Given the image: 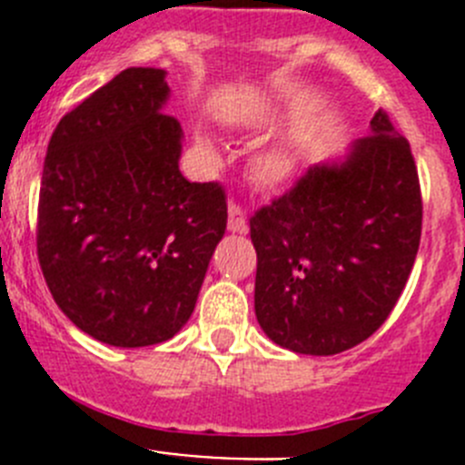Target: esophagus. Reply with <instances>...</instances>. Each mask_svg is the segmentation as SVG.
Returning <instances> with one entry per match:
<instances>
[{
    "mask_svg": "<svg viewBox=\"0 0 465 465\" xmlns=\"http://www.w3.org/2000/svg\"><path fill=\"white\" fill-rule=\"evenodd\" d=\"M228 228L232 232H246L249 223H246V209L242 207L237 200H230L228 204Z\"/></svg>",
    "mask_w": 465,
    "mask_h": 465,
    "instance_id": "esophagus-1",
    "label": "esophagus"
}]
</instances>
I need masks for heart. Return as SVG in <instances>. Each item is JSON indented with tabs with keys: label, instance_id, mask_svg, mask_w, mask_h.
<instances>
[{
	"label": "heart",
	"instance_id": "obj_1",
	"mask_svg": "<svg viewBox=\"0 0 465 465\" xmlns=\"http://www.w3.org/2000/svg\"><path fill=\"white\" fill-rule=\"evenodd\" d=\"M286 167H289L286 165V160L279 153H268L258 160V172H261V176L265 182H277L279 176H283Z\"/></svg>",
	"mask_w": 465,
	"mask_h": 465
}]
</instances>
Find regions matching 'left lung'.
Masks as SVG:
<instances>
[{"mask_svg": "<svg viewBox=\"0 0 465 465\" xmlns=\"http://www.w3.org/2000/svg\"><path fill=\"white\" fill-rule=\"evenodd\" d=\"M342 165L307 167L249 219L256 316L295 354L368 340L396 307L421 240V186L408 139L380 109Z\"/></svg>", "mask_w": 465, "mask_h": 465, "instance_id": "left-lung-1", "label": "left lung"}]
</instances>
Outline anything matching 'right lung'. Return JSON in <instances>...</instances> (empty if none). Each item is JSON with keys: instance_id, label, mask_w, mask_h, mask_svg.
<instances>
[{"instance_id": "add662e5", "label": "right lung", "mask_w": 465, "mask_h": 465, "mask_svg": "<svg viewBox=\"0 0 465 465\" xmlns=\"http://www.w3.org/2000/svg\"><path fill=\"white\" fill-rule=\"evenodd\" d=\"M167 94L163 69H123L60 118L44 160L41 272L69 322L114 347L174 338L228 223L225 188L179 172Z\"/></svg>"}]
</instances>
